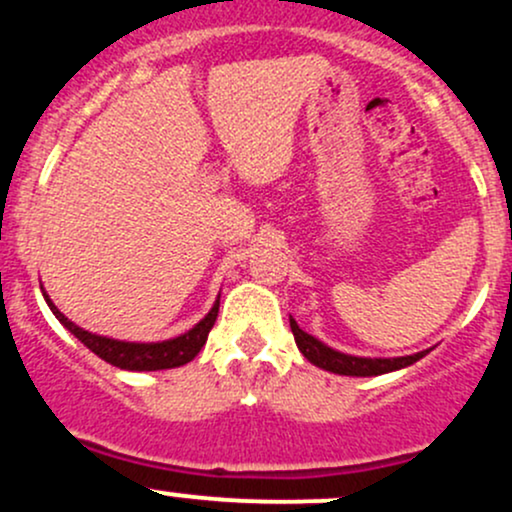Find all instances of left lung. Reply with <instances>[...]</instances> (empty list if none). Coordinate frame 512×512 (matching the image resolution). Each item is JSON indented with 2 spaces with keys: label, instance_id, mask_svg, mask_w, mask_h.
Listing matches in <instances>:
<instances>
[{
  "label": "left lung",
  "instance_id": "obj_1",
  "mask_svg": "<svg viewBox=\"0 0 512 512\" xmlns=\"http://www.w3.org/2000/svg\"><path fill=\"white\" fill-rule=\"evenodd\" d=\"M289 325L291 333H294L296 347L301 350V355L308 359L316 367L325 369V372L333 374H342V376H379V374H389L396 372V369L411 367L413 362L423 359L430 350L415 352V355H406V357H355V355H345V352L333 350L325 342H320L313 335H308L306 330L299 328L294 318L289 316Z\"/></svg>",
  "mask_w": 512,
  "mask_h": 512
}]
</instances>
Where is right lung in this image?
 <instances>
[{"mask_svg": "<svg viewBox=\"0 0 512 512\" xmlns=\"http://www.w3.org/2000/svg\"><path fill=\"white\" fill-rule=\"evenodd\" d=\"M43 299H46L50 311H53V316L58 318L60 323H63L65 328L70 330V333L75 335L84 347H87V350H92L94 355L104 359V362L114 364V367L126 369V372H157V369H174L192 362V359L201 352V347L206 345V338H209L213 323H216L218 303H221V296H218L216 303L211 306V311L206 313L194 328H189L187 333L177 335V338L160 340V342H126V340L106 338V335L89 333V330L75 325L65 316V313L58 311V306L50 301L46 289H43Z\"/></svg>", "mask_w": 512, "mask_h": 512, "instance_id": "obj_1", "label": "right lung"}]
</instances>
